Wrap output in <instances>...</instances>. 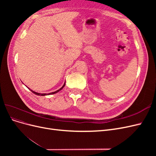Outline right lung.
I'll return each mask as SVG.
<instances>
[{"mask_svg":"<svg viewBox=\"0 0 156 156\" xmlns=\"http://www.w3.org/2000/svg\"><path fill=\"white\" fill-rule=\"evenodd\" d=\"M65 83H66V82L64 83V85L61 87L59 90H56V91H55V92H51V93H49V94H40V93H37V92H34V91H33L32 90H31V89H30L29 87H28V88H29L30 90L32 92H33L34 94H35L36 95H37V96H47V95H51V94H55V93H57L58 92H59L60 90H62L64 87V86H65Z\"/></svg>","mask_w":156,"mask_h":156,"instance_id":"right-lung-1","label":"right lung"}]
</instances>
